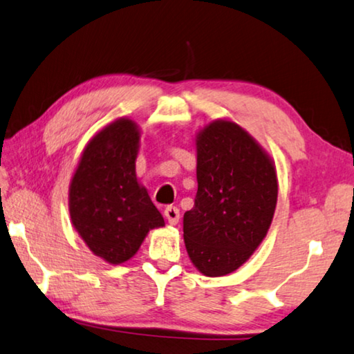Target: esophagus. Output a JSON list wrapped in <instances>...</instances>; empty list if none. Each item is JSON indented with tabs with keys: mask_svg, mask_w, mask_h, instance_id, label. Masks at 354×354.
Wrapping results in <instances>:
<instances>
[{
	"mask_svg": "<svg viewBox=\"0 0 354 354\" xmlns=\"http://www.w3.org/2000/svg\"><path fill=\"white\" fill-rule=\"evenodd\" d=\"M164 214L170 225H176V223L179 222V209L176 206H167Z\"/></svg>",
	"mask_w": 354,
	"mask_h": 354,
	"instance_id": "esophagus-1",
	"label": "esophagus"
}]
</instances>
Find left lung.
<instances>
[{"mask_svg": "<svg viewBox=\"0 0 354 354\" xmlns=\"http://www.w3.org/2000/svg\"><path fill=\"white\" fill-rule=\"evenodd\" d=\"M197 195L184 212L190 261L207 277H222L249 260L266 238L277 205L274 160L248 131L216 120L195 136Z\"/></svg>", "mask_w": 354, "mask_h": 354, "instance_id": "left-lung-1", "label": "left lung"}]
</instances>
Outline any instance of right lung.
<instances>
[{"instance_id": "1", "label": "right lung", "mask_w": 354, "mask_h": 354, "mask_svg": "<svg viewBox=\"0 0 354 354\" xmlns=\"http://www.w3.org/2000/svg\"><path fill=\"white\" fill-rule=\"evenodd\" d=\"M140 127L118 118L89 140L69 184V214L94 255L121 265L137 254L149 230L164 217L138 183Z\"/></svg>"}]
</instances>
